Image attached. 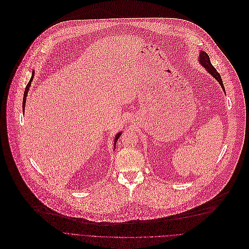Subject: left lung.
I'll use <instances>...</instances> for the list:
<instances>
[{"label": "left lung", "mask_w": 249, "mask_h": 249, "mask_svg": "<svg viewBox=\"0 0 249 249\" xmlns=\"http://www.w3.org/2000/svg\"><path fill=\"white\" fill-rule=\"evenodd\" d=\"M199 63L206 69V71H207L215 79L218 80V82L220 83L221 87H222L223 90L225 91V87H224V84H223V81H222V78H221L220 73H219V72L217 71V70L212 66V64H211V62H210L209 56H208L205 52H203V51L200 52V55H199Z\"/></svg>", "instance_id": "8db88e82"}]
</instances>
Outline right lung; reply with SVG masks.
Listing matches in <instances>:
<instances>
[{
	"mask_svg": "<svg viewBox=\"0 0 249 249\" xmlns=\"http://www.w3.org/2000/svg\"><path fill=\"white\" fill-rule=\"evenodd\" d=\"M33 76H34V71L32 72V76L29 80V82L27 83L26 87H25V91H24V94H23V101H22V110H23V113H24V107H25V102H26V96H27V93H28V90H29V87L31 85V81L33 80ZM122 132H119L117 135H116V138H115V147H116V143H117V140L119 139V137L121 136Z\"/></svg>",
	"mask_w": 249,
	"mask_h": 249,
	"instance_id": "add662e5",
	"label": "right lung"
}]
</instances>
